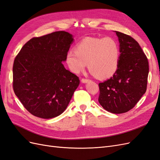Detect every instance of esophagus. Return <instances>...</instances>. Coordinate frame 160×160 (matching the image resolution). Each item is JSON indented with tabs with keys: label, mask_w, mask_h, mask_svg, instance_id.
I'll return each instance as SVG.
<instances>
[{
	"label": "esophagus",
	"mask_w": 160,
	"mask_h": 160,
	"mask_svg": "<svg viewBox=\"0 0 160 160\" xmlns=\"http://www.w3.org/2000/svg\"><path fill=\"white\" fill-rule=\"evenodd\" d=\"M89 81H90V80H89V79H85V78H83V79H81V82H82V83H88V82H89Z\"/></svg>",
	"instance_id": "1"
}]
</instances>
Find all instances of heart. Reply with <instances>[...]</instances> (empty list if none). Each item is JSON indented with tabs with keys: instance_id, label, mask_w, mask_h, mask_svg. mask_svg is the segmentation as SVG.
I'll list each match as a JSON object with an SVG mask.
<instances>
[{
	"instance_id": "1",
	"label": "heart",
	"mask_w": 160,
	"mask_h": 160,
	"mask_svg": "<svg viewBox=\"0 0 160 160\" xmlns=\"http://www.w3.org/2000/svg\"><path fill=\"white\" fill-rule=\"evenodd\" d=\"M120 48L113 38L87 37L75 47V51L66 55V63L75 74L83 71L88 62L89 71L99 79L112 77L117 71Z\"/></svg>"
}]
</instances>
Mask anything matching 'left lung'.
Masks as SVG:
<instances>
[{"mask_svg": "<svg viewBox=\"0 0 160 160\" xmlns=\"http://www.w3.org/2000/svg\"><path fill=\"white\" fill-rule=\"evenodd\" d=\"M120 48L119 67L115 73L99 83L100 105L109 112H128L146 93L149 63L139 43L133 38L115 31Z\"/></svg>", "mask_w": 160, "mask_h": 160, "instance_id": "8db88e82", "label": "left lung"}]
</instances>
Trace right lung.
I'll list each match as a JSON object with an SVG mask.
<instances>
[{"mask_svg": "<svg viewBox=\"0 0 160 160\" xmlns=\"http://www.w3.org/2000/svg\"><path fill=\"white\" fill-rule=\"evenodd\" d=\"M72 41V35L65 31L34 37L14 59V92L36 117L51 119L61 115L79 85V77L62 65Z\"/></svg>", "mask_w": 160, "mask_h": 160, "instance_id": "right-lung-1", "label": "right lung"}]
</instances>
